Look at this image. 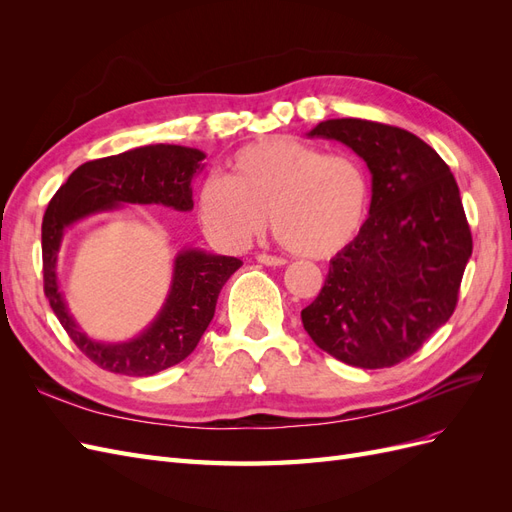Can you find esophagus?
Returning <instances> with one entry per match:
<instances>
[{"instance_id": "1", "label": "esophagus", "mask_w": 512, "mask_h": 512, "mask_svg": "<svg viewBox=\"0 0 512 512\" xmlns=\"http://www.w3.org/2000/svg\"><path fill=\"white\" fill-rule=\"evenodd\" d=\"M256 260L260 265H267V267H284L286 260L284 258H277V256H269V254H258Z\"/></svg>"}]
</instances>
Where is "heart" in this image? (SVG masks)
I'll list each match as a JSON object with an SVG mask.
<instances>
[{
	"mask_svg": "<svg viewBox=\"0 0 512 512\" xmlns=\"http://www.w3.org/2000/svg\"><path fill=\"white\" fill-rule=\"evenodd\" d=\"M367 203V177L354 158L269 136L241 147L228 160V177L200 183L196 215L211 241L241 250L260 235L269 213L286 250L329 258L359 235Z\"/></svg>",
	"mask_w": 512,
	"mask_h": 512,
	"instance_id": "obj_1",
	"label": "heart"
}]
</instances>
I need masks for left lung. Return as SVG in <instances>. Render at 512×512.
<instances>
[{
	"mask_svg": "<svg viewBox=\"0 0 512 512\" xmlns=\"http://www.w3.org/2000/svg\"><path fill=\"white\" fill-rule=\"evenodd\" d=\"M307 136L339 141L363 158L371 205L301 312L303 327L337 361L391 367L455 312L472 256L457 181L436 149L408 130L346 117L320 121Z\"/></svg>",
	"mask_w": 512,
	"mask_h": 512,
	"instance_id": "8db88e82",
	"label": "left lung"
}]
</instances>
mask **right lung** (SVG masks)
Returning a JSON list of instances; mask_svg holds the SVG:
<instances>
[{
    "label": "right lung",
    "mask_w": 512,
    "mask_h": 512,
    "mask_svg": "<svg viewBox=\"0 0 512 512\" xmlns=\"http://www.w3.org/2000/svg\"><path fill=\"white\" fill-rule=\"evenodd\" d=\"M205 151L153 143L119 156L81 164L61 185L42 220L44 294L61 327L91 361L123 376H153L192 354L215 314L220 290L243 262L235 256L183 247L173 260L166 299L147 327L126 342L89 337L70 314L57 277V258L70 226L126 205H164L192 211V179L205 168Z\"/></svg>",
    "instance_id": "right-lung-1"
}]
</instances>
